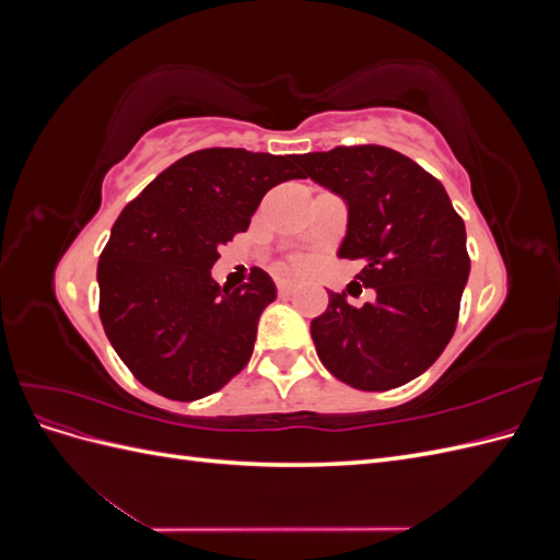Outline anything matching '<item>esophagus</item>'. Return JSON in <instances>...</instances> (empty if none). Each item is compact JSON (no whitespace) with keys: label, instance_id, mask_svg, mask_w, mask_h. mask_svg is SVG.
<instances>
[{"label":"esophagus","instance_id":"1","mask_svg":"<svg viewBox=\"0 0 560 560\" xmlns=\"http://www.w3.org/2000/svg\"><path fill=\"white\" fill-rule=\"evenodd\" d=\"M296 282L294 280H278V292L282 294V296H290L292 292H296Z\"/></svg>","mask_w":560,"mask_h":560}]
</instances>
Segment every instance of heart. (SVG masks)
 Returning <instances> with one entry per match:
<instances>
[{
    "label": "heart",
    "instance_id": "obj_1",
    "mask_svg": "<svg viewBox=\"0 0 560 560\" xmlns=\"http://www.w3.org/2000/svg\"><path fill=\"white\" fill-rule=\"evenodd\" d=\"M296 264H299V266H306V261H303V259H296Z\"/></svg>",
    "mask_w": 560,
    "mask_h": 560
}]
</instances>
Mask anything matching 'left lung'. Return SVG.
<instances>
[{"mask_svg":"<svg viewBox=\"0 0 560 560\" xmlns=\"http://www.w3.org/2000/svg\"><path fill=\"white\" fill-rule=\"evenodd\" d=\"M301 177L348 202L338 257L362 261L354 280L376 299L354 308L329 292L311 322L319 362L350 387L381 393L413 381L448 346L469 278L465 222L436 177L378 144L294 156Z\"/></svg>","mask_w":560,"mask_h":560,"instance_id":"left-lung-1","label":"left lung"}]
</instances>
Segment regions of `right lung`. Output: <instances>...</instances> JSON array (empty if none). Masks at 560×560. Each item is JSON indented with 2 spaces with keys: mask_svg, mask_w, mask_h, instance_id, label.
Returning a JSON list of instances; mask_svg holds the SVG:
<instances>
[{
  "mask_svg": "<svg viewBox=\"0 0 560 560\" xmlns=\"http://www.w3.org/2000/svg\"><path fill=\"white\" fill-rule=\"evenodd\" d=\"M301 179L294 156L200 149L130 200L100 254V319L130 374L154 393L191 401L222 389L252 358L276 284H217L219 247L249 226L261 198Z\"/></svg>",
  "mask_w": 560,
  "mask_h": 560,
  "instance_id": "1",
  "label": "right lung"
}]
</instances>
